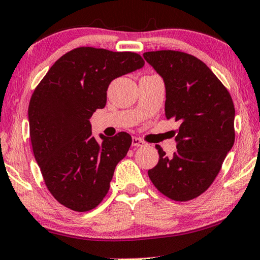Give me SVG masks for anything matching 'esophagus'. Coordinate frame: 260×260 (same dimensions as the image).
Returning <instances> with one entry per match:
<instances>
[{
  "mask_svg": "<svg viewBox=\"0 0 260 260\" xmlns=\"http://www.w3.org/2000/svg\"><path fill=\"white\" fill-rule=\"evenodd\" d=\"M132 146H133V147H145L146 142L141 139L134 137L133 139H132Z\"/></svg>",
  "mask_w": 260,
  "mask_h": 260,
  "instance_id": "obj_1",
  "label": "esophagus"
}]
</instances>
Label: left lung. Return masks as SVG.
Wrapping results in <instances>:
<instances>
[{"label": "left lung", "instance_id": "8db88e82", "mask_svg": "<svg viewBox=\"0 0 260 260\" xmlns=\"http://www.w3.org/2000/svg\"><path fill=\"white\" fill-rule=\"evenodd\" d=\"M163 77L166 117L180 122L177 151L168 157L159 146L158 163L148 170L152 184L175 201L199 197L216 178L235 142L232 96L203 61L179 51L143 53Z\"/></svg>", "mask_w": 260, "mask_h": 260}]
</instances>
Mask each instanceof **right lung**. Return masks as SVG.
<instances>
[{"label": "right lung", "instance_id": "obj_1", "mask_svg": "<svg viewBox=\"0 0 260 260\" xmlns=\"http://www.w3.org/2000/svg\"><path fill=\"white\" fill-rule=\"evenodd\" d=\"M143 64L138 53L77 47L55 61L32 93L28 125L35 158L48 191L64 207L91 211L108 194L132 138L120 132L101 135L98 142L89 119L105 106L111 82Z\"/></svg>", "mask_w": 260, "mask_h": 260}]
</instances>
